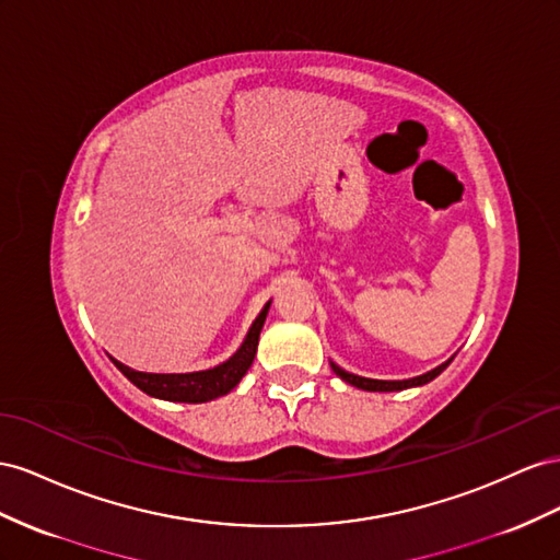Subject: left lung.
Instances as JSON below:
<instances>
[{
	"instance_id": "obj_1",
	"label": "left lung",
	"mask_w": 560,
	"mask_h": 560,
	"mask_svg": "<svg viewBox=\"0 0 560 560\" xmlns=\"http://www.w3.org/2000/svg\"><path fill=\"white\" fill-rule=\"evenodd\" d=\"M451 361H453V359H448L445 363L436 365L434 371H429V373L418 375V377H410V380H371V377H359V375H354V373L342 371L340 365H335L332 361H330V369H332L335 375L342 377L345 382H349V385H354V387L365 389V392H401V389H408V387L427 385V382H431L436 375H441L445 369H448Z\"/></svg>"
}]
</instances>
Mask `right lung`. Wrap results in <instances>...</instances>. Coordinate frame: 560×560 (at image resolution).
Returning <instances> with one entry per match:
<instances>
[{
  "instance_id": "obj_1",
  "label": "right lung",
  "mask_w": 560,
  "mask_h": 560,
  "mask_svg": "<svg viewBox=\"0 0 560 560\" xmlns=\"http://www.w3.org/2000/svg\"><path fill=\"white\" fill-rule=\"evenodd\" d=\"M271 302L262 307V312L255 318L246 340L242 347L236 349V354H232L225 363L215 365V369L209 371H197V373H140L124 365L121 361L112 359V363L129 377L133 385L145 392L154 398H164V401H180V404H206L213 401L218 396L230 394L242 377L248 373L250 363L255 359V351H258V340H260V330L265 326V318L269 312Z\"/></svg>"
}]
</instances>
